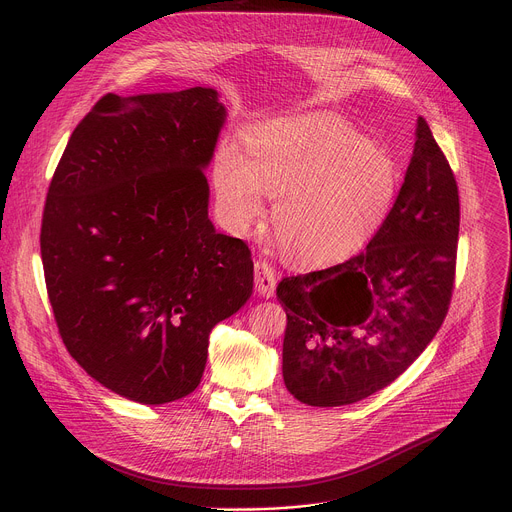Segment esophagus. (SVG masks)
Returning <instances> with one entry per match:
<instances>
[{
  "label": "esophagus",
  "instance_id": "esophagus-1",
  "mask_svg": "<svg viewBox=\"0 0 512 512\" xmlns=\"http://www.w3.org/2000/svg\"><path fill=\"white\" fill-rule=\"evenodd\" d=\"M275 285H277V269L265 261L259 259L255 263V287L263 298H271L275 294Z\"/></svg>",
  "mask_w": 512,
  "mask_h": 512
}]
</instances>
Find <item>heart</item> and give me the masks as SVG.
<instances>
[{"label":"heart","instance_id":"b5f03b06","mask_svg":"<svg viewBox=\"0 0 512 512\" xmlns=\"http://www.w3.org/2000/svg\"><path fill=\"white\" fill-rule=\"evenodd\" d=\"M218 214L247 235L273 196L271 227L296 263L328 265L367 245L397 196L393 162L330 113L279 117L251 129L243 156L225 145L212 166Z\"/></svg>","mask_w":512,"mask_h":512}]
</instances>
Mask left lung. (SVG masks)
Returning a JSON list of instances; mask_svg holds the SVG:
<instances>
[{
    "label": "left lung",
    "instance_id": "left-lung-1",
    "mask_svg": "<svg viewBox=\"0 0 512 512\" xmlns=\"http://www.w3.org/2000/svg\"><path fill=\"white\" fill-rule=\"evenodd\" d=\"M460 231L454 172L423 117L397 200L367 249L283 277V383L298 401L338 407L391 385L440 330Z\"/></svg>",
    "mask_w": 512,
    "mask_h": 512
}]
</instances>
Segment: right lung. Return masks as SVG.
<instances>
[{
  "label": "right lung",
  "mask_w": 512,
  "mask_h": 512,
  "mask_svg": "<svg viewBox=\"0 0 512 512\" xmlns=\"http://www.w3.org/2000/svg\"><path fill=\"white\" fill-rule=\"evenodd\" d=\"M218 93L105 95L72 131L40 231L48 298L70 356L143 405L190 395L210 330L253 294L249 247L208 218Z\"/></svg>",
  "instance_id": "obj_1"
}]
</instances>
